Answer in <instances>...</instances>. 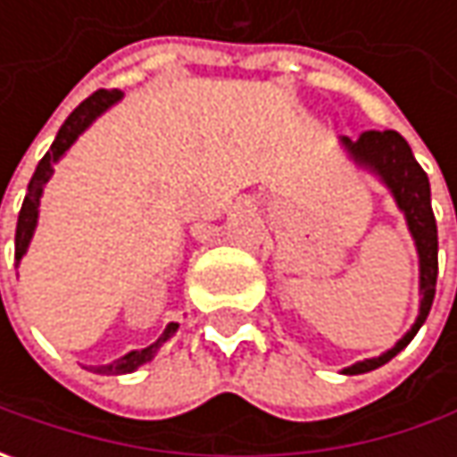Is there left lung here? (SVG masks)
Listing matches in <instances>:
<instances>
[{
    "instance_id": "1",
    "label": "left lung",
    "mask_w": 457,
    "mask_h": 457,
    "mask_svg": "<svg viewBox=\"0 0 457 457\" xmlns=\"http://www.w3.org/2000/svg\"><path fill=\"white\" fill-rule=\"evenodd\" d=\"M338 145L353 165L371 172L378 183L392 193L396 208L407 220L410 237L417 249V259H420V312L414 318L412 328L381 356L356 361L353 366L341 371L345 377H356V374H366V371H374L378 366L389 363L399 351H404L410 345L417 330L428 320L432 300H435V282H437V223H435V213H432L430 180L420 162L414 160L412 150L402 134L392 132V129L363 132L356 142L348 137H341Z\"/></svg>"
}]
</instances>
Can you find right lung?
I'll return each mask as SVG.
<instances>
[{
  "mask_svg": "<svg viewBox=\"0 0 457 457\" xmlns=\"http://www.w3.org/2000/svg\"><path fill=\"white\" fill-rule=\"evenodd\" d=\"M121 96H124V94H121L119 88H114V91H96L94 96L86 98L79 109L65 119V124H62L61 132L55 137L53 147H50V152L40 160V165L35 170L32 180L27 185L25 203H22V211H20V219H17V234H14V259H17V264L22 262V256H25L27 249H29V241L35 237L37 219H40V198H43L45 185L53 178V172H55V162H61L62 157H65V152L73 147V142L79 139L80 134L86 132L104 112H109L114 104H119ZM178 328H180L178 323H167V328L162 330V336L154 343H150L147 348L129 351V353L121 356V359L112 361V363H104V366H91V369H94L96 374H104V377L132 374L139 366L150 363V361L157 356V351L178 333Z\"/></svg>",
  "mask_w": 457,
  "mask_h": 457,
  "instance_id": "right-lung-1",
  "label": "right lung"
}]
</instances>
